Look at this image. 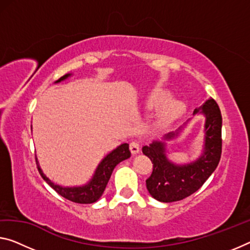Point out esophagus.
<instances>
[{
    "label": "esophagus",
    "instance_id": "esophagus-1",
    "mask_svg": "<svg viewBox=\"0 0 250 250\" xmlns=\"http://www.w3.org/2000/svg\"><path fill=\"white\" fill-rule=\"evenodd\" d=\"M129 149H130V152H132V154H137V153H140V151H141L140 142H137V141L130 142Z\"/></svg>",
    "mask_w": 250,
    "mask_h": 250
}]
</instances>
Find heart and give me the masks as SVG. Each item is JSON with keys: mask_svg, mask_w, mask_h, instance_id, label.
<instances>
[{"mask_svg": "<svg viewBox=\"0 0 250 250\" xmlns=\"http://www.w3.org/2000/svg\"><path fill=\"white\" fill-rule=\"evenodd\" d=\"M147 108L151 110L160 109L157 123L161 126L168 125L179 116L182 110V105L179 102L170 101V95L156 94L153 95L147 101Z\"/></svg>", "mask_w": 250, "mask_h": 250, "instance_id": "obj_1", "label": "heart"}]
</instances>
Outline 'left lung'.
Returning <instances> with one entry per match:
<instances>
[{"label":"left lung","instance_id":"1","mask_svg":"<svg viewBox=\"0 0 250 250\" xmlns=\"http://www.w3.org/2000/svg\"><path fill=\"white\" fill-rule=\"evenodd\" d=\"M201 113L206 117L205 145L202 154L193 162L175 164L167 157V143L179 135L180 130L164 135L163 141H153L142 151L153 163V172L146 180L149 194L157 201L174 202L189 197L203 186L218 167L221 157L222 117L218 104L209 98L195 108L193 115Z\"/></svg>","mask_w":250,"mask_h":250}]
</instances>
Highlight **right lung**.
<instances>
[{"instance_id":"1","label":"right lung","mask_w":250,"mask_h":250,"mask_svg":"<svg viewBox=\"0 0 250 250\" xmlns=\"http://www.w3.org/2000/svg\"><path fill=\"white\" fill-rule=\"evenodd\" d=\"M71 74H67L61 77L57 83L62 82V80L67 79L68 77H70ZM130 157V151L127 143H124L117 146L115 149H113L109 154H107L102 162L98 164L97 168H96L93 178L89 180V182L83 184V186L79 187H61L59 184H55L51 180L45 176L43 171L41 170L39 162L36 157L37 167L39 171L42 179L47 182L50 187L55 190L57 193H59L61 197L68 199L72 202L76 203H94L102 197L104 191L106 189L107 183H108L110 175L113 173V170L118 163H121L122 161Z\"/></svg>"}]
</instances>
